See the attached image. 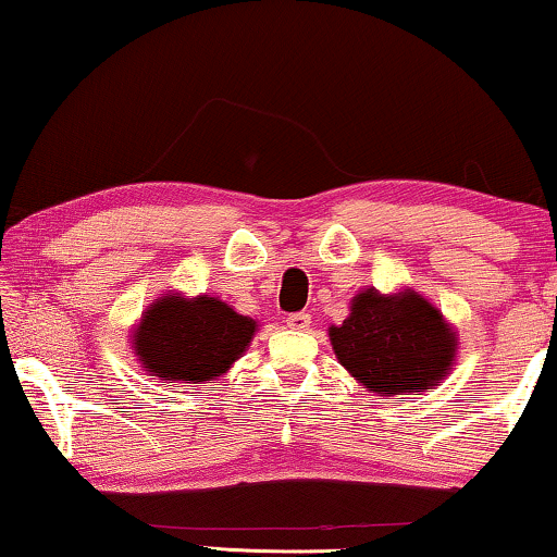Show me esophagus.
Listing matches in <instances>:
<instances>
[{
  "instance_id": "obj_1",
  "label": "esophagus",
  "mask_w": 557,
  "mask_h": 557,
  "mask_svg": "<svg viewBox=\"0 0 557 557\" xmlns=\"http://www.w3.org/2000/svg\"><path fill=\"white\" fill-rule=\"evenodd\" d=\"M286 324L292 326V329H296V332H306V329L311 326V313H304V311L292 313V317L286 319Z\"/></svg>"
}]
</instances>
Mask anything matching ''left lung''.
<instances>
[{
  "label": "left lung",
  "instance_id": "left-lung-1",
  "mask_svg": "<svg viewBox=\"0 0 557 557\" xmlns=\"http://www.w3.org/2000/svg\"><path fill=\"white\" fill-rule=\"evenodd\" d=\"M329 338L346 372L379 397L434 389L457 354V334L437 306L412 288L359 292L351 313L329 329Z\"/></svg>",
  "mask_w": 557,
  "mask_h": 557
}]
</instances>
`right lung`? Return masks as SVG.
Masks as SVG:
<instances>
[{
    "instance_id": "right-lung-1",
    "label": "right lung",
    "mask_w": 557,
    "mask_h": 557,
    "mask_svg": "<svg viewBox=\"0 0 557 557\" xmlns=\"http://www.w3.org/2000/svg\"><path fill=\"white\" fill-rule=\"evenodd\" d=\"M256 326L219 296L165 294L143 311L133 351L145 374L171 384H206L228 372L251 344Z\"/></svg>"
}]
</instances>
